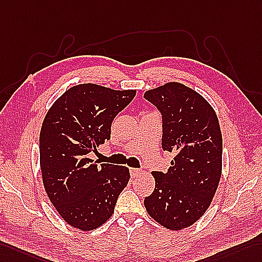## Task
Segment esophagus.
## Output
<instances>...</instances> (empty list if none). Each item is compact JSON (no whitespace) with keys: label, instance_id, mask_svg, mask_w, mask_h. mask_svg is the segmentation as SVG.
Returning a JSON list of instances; mask_svg holds the SVG:
<instances>
[{"label":"esophagus","instance_id":"34e87169","mask_svg":"<svg viewBox=\"0 0 262 262\" xmlns=\"http://www.w3.org/2000/svg\"><path fill=\"white\" fill-rule=\"evenodd\" d=\"M130 172H131V176H132V177H138L140 173H141V170L131 168V169H130Z\"/></svg>","mask_w":262,"mask_h":262}]
</instances>
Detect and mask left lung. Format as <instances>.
I'll return each instance as SVG.
<instances>
[{
  "label": "left lung",
  "mask_w": 262,
  "mask_h": 262,
  "mask_svg": "<svg viewBox=\"0 0 262 262\" xmlns=\"http://www.w3.org/2000/svg\"><path fill=\"white\" fill-rule=\"evenodd\" d=\"M162 119V149L173 152L171 167L153 171L156 188L145 196L151 218L170 230L199 220L219 186L222 137L216 114L199 93L178 82L146 91Z\"/></svg>",
  "instance_id": "1"
}]
</instances>
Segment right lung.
Masks as SVG:
<instances>
[{
	"label": "right lung",
	"instance_id": "1",
	"mask_svg": "<svg viewBox=\"0 0 262 262\" xmlns=\"http://www.w3.org/2000/svg\"><path fill=\"white\" fill-rule=\"evenodd\" d=\"M92 83L79 84L57 99L40 133L43 184L57 212L70 226L90 231L110 219L126 187V167L90 159L111 138V124L136 97Z\"/></svg>",
	"mask_w": 262,
	"mask_h": 262
}]
</instances>
